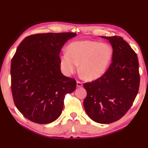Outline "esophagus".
I'll list each match as a JSON object with an SVG mask.
<instances>
[{"instance_id":"1","label":"esophagus","mask_w":148,"mask_h":148,"mask_svg":"<svg viewBox=\"0 0 148 148\" xmlns=\"http://www.w3.org/2000/svg\"><path fill=\"white\" fill-rule=\"evenodd\" d=\"M83 86V83L82 82H81L79 81H77V87H81Z\"/></svg>"}]
</instances>
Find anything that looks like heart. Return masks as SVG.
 <instances>
[{"label": "heart", "mask_w": 148, "mask_h": 148, "mask_svg": "<svg viewBox=\"0 0 148 148\" xmlns=\"http://www.w3.org/2000/svg\"><path fill=\"white\" fill-rule=\"evenodd\" d=\"M111 46L93 40H80L71 43L67 52L60 55V64L64 73H74L79 64V71L85 79L93 81L105 73L111 61Z\"/></svg>", "instance_id": "b5f03b06"}]
</instances>
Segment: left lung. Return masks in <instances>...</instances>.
I'll return each instance as SVG.
<instances>
[{
  "label": "left lung",
  "mask_w": 148,
  "mask_h": 148,
  "mask_svg": "<svg viewBox=\"0 0 148 148\" xmlns=\"http://www.w3.org/2000/svg\"><path fill=\"white\" fill-rule=\"evenodd\" d=\"M102 37L112 46V62L103 76L84 84L87 95L83 105L93 121L108 124L121 118L133 104L140 74L137 54L121 37Z\"/></svg>",
  "instance_id": "1"
}]
</instances>
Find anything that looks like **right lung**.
<instances>
[{
    "label": "right lung",
    "instance_id": "1",
    "mask_svg": "<svg viewBox=\"0 0 148 148\" xmlns=\"http://www.w3.org/2000/svg\"><path fill=\"white\" fill-rule=\"evenodd\" d=\"M76 33L37 34L18 46L11 64L14 103L25 117L39 124L55 121L62 112L66 94L76 81L62 74L60 53Z\"/></svg>",
    "mask_w": 148,
    "mask_h": 148
}]
</instances>
